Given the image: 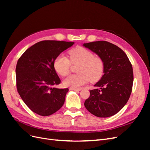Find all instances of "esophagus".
Returning a JSON list of instances; mask_svg holds the SVG:
<instances>
[{
    "label": "esophagus",
    "instance_id": "34e87169",
    "mask_svg": "<svg viewBox=\"0 0 150 150\" xmlns=\"http://www.w3.org/2000/svg\"><path fill=\"white\" fill-rule=\"evenodd\" d=\"M70 89L73 90V91H81V89H76V88H71Z\"/></svg>",
    "mask_w": 150,
    "mask_h": 150
}]
</instances>
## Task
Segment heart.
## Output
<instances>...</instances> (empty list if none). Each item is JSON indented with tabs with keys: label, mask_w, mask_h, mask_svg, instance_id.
<instances>
[{
	"label": "heart",
	"mask_w": 150,
	"mask_h": 150,
	"mask_svg": "<svg viewBox=\"0 0 150 150\" xmlns=\"http://www.w3.org/2000/svg\"><path fill=\"white\" fill-rule=\"evenodd\" d=\"M69 54L70 60L64 54H61L54 62V69L63 77L69 73L71 63L79 65L76 69L78 74L67 77L63 81L65 86L78 88L89 81L96 83L101 79L104 72V63L100 57L94 56L91 51L83 47L71 50Z\"/></svg>",
	"instance_id": "b5f03b06"
}]
</instances>
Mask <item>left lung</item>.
<instances>
[{
	"label": "left lung",
	"instance_id": "obj_1",
	"mask_svg": "<svg viewBox=\"0 0 150 150\" xmlns=\"http://www.w3.org/2000/svg\"><path fill=\"white\" fill-rule=\"evenodd\" d=\"M100 57L104 63L101 79L90 90V96L84 102L88 111L99 117L115 115L128 102L133 83V67L125 52L107 41L83 44Z\"/></svg>",
	"mask_w": 150,
	"mask_h": 150
}]
</instances>
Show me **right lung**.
Returning <instances> with one entry per match:
<instances>
[{
    "label": "right lung",
    "mask_w": 150,
    "mask_h": 150,
    "mask_svg": "<svg viewBox=\"0 0 150 150\" xmlns=\"http://www.w3.org/2000/svg\"><path fill=\"white\" fill-rule=\"evenodd\" d=\"M74 42L43 40L35 44L17 61L16 74L17 91L30 110L47 116L63 106L68 88L54 86L61 80L54 69L56 58Z\"/></svg>",
    "instance_id": "add662e5"
}]
</instances>
